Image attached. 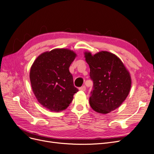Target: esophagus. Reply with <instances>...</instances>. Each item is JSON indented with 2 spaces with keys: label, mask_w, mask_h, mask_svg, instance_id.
<instances>
[{
  "label": "esophagus",
  "mask_w": 154,
  "mask_h": 154,
  "mask_svg": "<svg viewBox=\"0 0 154 154\" xmlns=\"http://www.w3.org/2000/svg\"><path fill=\"white\" fill-rule=\"evenodd\" d=\"M79 90H83V91H85V90H86V87H85V85H83V86H82V87H79Z\"/></svg>",
  "instance_id": "obj_1"
}]
</instances>
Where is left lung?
Returning <instances> with one entry per match:
<instances>
[{
    "label": "left lung",
    "mask_w": 154,
    "mask_h": 154,
    "mask_svg": "<svg viewBox=\"0 0 154 154\" xmlns=\"http://www.w3.org/2000/svg\"><path fill=\"white\" fill-rule=\"evenodd\" d=\"M93 82L89 102L95 111L107 114L119 107L129 94L131 80L130 73L122 61L106 51L94 56L85 53Z\"/></svg>",
    "instance_id": "1"
}]
</instances>
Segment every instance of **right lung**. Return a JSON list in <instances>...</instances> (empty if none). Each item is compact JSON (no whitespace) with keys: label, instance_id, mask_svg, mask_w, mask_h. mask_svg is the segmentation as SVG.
Instances as JSON below:
<instances>
[{"label":"right lung","instance_id":"add662e5","mask_svg":"<svg viewBox=\"0 0 154 154\" xmlns=\"http://www.w3.org/2000/svg\"><path fill=\"white\" fill-rule=\"evenodd\" d=\"M75 57L76 54L68 49H54L42 54L31 67L33 93L41 105L51 111L66 109L78 91L69 70Z\"/></svg>","mask_w":154,"mask_h":154}]
</instances>
